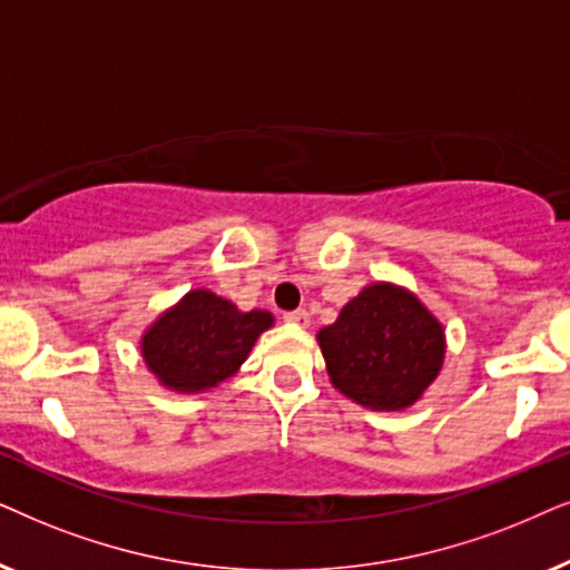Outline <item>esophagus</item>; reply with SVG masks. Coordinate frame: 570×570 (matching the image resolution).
Returning <instances> with one entry per match:
<instances>
[{
  "instance_id": "esophagus-1",
  "label": "esophagus",
  "mask_w": 570,
  "mask_h": 570,
  "mask_svg": "<svg viewBox=\"0 0 570 570\" xmlns=\"http://www.w3.org/2000/svg\"><path fill=\"white\" fill-rule=\"evenodd\" d=\"M284 321L292 323V325H299V328H307L309 313H307V309H294V313H284Z\"/></svg>"
}]
</instances>
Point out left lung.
Returning <instances> with one entry per match:
<instances>
[{
	"label": "left lung",
	"instance_id": "1",
	"mask_svg": "<svg viewBox=\"0 0 570 570\" xmlns=\"http://www.w3.org/2000/svg\"><path fill=\"white\" fill-rule=\"evenodd\" d=\"M333 389L375 412H404L445 360L443 325L412 292L370 284L317 333Z\"/></svg>",
	"mask_w": 570,
	"mask_h": 570
}]
</instances>
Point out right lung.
<instances>
[{
	"instance_id": "right-lung-1",
	"label": "right lung",
	"mask_w": 570,
	"mask_h": 570,
	"mask_svg": "<svg viewBox=\"0 0 570 570\" xmlns=\"http://www.w3.org/2000/svg\"><path fill=\"white\" fill-rule=\"evenodd\" d=\"M271 325L268 309L242 313L214 292L193 289L142 333V362L171 391L216 389L237 373L257 336Z\"/></svg>"
}]
</instances>
